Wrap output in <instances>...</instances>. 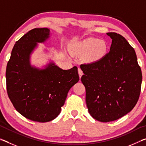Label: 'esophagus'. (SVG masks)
Here are the masks:
<instances>
[{
	"instance_id": "esophagus-1",
	"label": "esophagus",
	"mask_w": 146,
	"mask_h": 146,
	"mask_svg": "<svg viewBox=\"0 0 146 146\" xmlns=\"http://www.w3.org/2000/svg\"><path fill=\"white\" fill-rule=\"evenodd\" d=\"M78 75H79V77H80V78H81V76H82V75H83V71L82 70H81V69L80 68H78Z\"/></svg>"
}]
</instances>
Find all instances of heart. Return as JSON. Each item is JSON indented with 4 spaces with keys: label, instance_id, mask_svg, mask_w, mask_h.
Segmentation results:
<instances>
[{
    "label": "heart",
    "instance_id": "heart-1",
    "mask_svg": "<svg viewBox=\"0 0 146 146\" xmlns=\"http://www.w3.org/2000/svg\"><path fill=\"white\" fill-rule=\"evenodd\" d=\"M108 49L106 42L97 38H88L80 42L76 46V50L80 53H89L88 58L90 61L98 60L105 55Z\"/></svg>",
    "mask_w": 146,
    "mask_h": 146
}]
</instances>
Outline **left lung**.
<instances>
[{
	"mask_svg": "<svg viewBox=\"0 0 146 146\" xmlns=\"http://www.w3.org/2000/svg\"><path fill=\"white\" fill-rule=\"evenodd\" d=\"M110 52L80 65L89 113L95 120L111 122L130 112L138 100L142 75L134 48L121 35L110 32Z\"/></svg>",
	"mask_w": 146,
	"mask_h": 146,
	"instance_id": "8db88e82",
	"label": "left lung"
}]
</instances>
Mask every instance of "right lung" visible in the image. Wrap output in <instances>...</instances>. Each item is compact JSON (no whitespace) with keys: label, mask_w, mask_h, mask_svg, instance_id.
<instances>
[{"label":"right lung","mask_w":146,"mask_h":146,"mask_svg":"<svg viewBox=\"0 0 146 146\" xmlns=\"http://www.w3.org/2000/svg\"><path fill=\"white\" fill-rule=\"evenodd\" d=\"M49 29L35 28L16 42L7 64L8 97L20 114L31 120L46 122L57 117L70 88L79 80L78 68L63 70L51 64L43 70L31 67L29 55L48 38Z\"/></svg>","instance_id":"right-lung-1"}]
</instances>
